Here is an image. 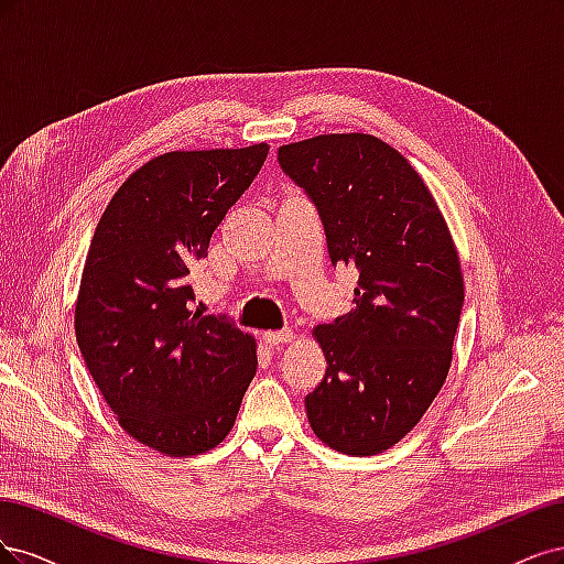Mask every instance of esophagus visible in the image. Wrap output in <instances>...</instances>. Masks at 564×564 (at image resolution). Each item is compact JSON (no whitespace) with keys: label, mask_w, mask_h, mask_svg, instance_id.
Masks as SVG:
<instances>
[{"label":"esophagus","mask_w":564,"mask_h":564,"mask_svg":"<svg viewBox=\"0 0 564 564\" xmlns=\"http://www.w3.org/2000/svg\"><path fill=\"white\" fill-rule=\"evenodd\" d=\"M267 347H279V344H288L293 339V330H276V333H264L262 335Z\"/></svg>","instance_id":"obj_1"}]
</instances>
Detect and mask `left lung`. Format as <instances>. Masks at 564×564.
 Instances as JSON below:
<instances>
[{"label": "left lung", "mask_w": 564, "mask_h": 564, "mask_svg": "<svg viewBox=\"0 0 564 564\" xmlns=\"http://www.w3.org/2000/svg\"><path fill=\"white\" fill-rule=\"evenodd\" d=\"M312 198L333 264L358 269L354 308L314 328L325 377L304 398L318 438L351 457L395 445L438 395L464 306L457 248L408 159L368 133L279 150Z\"/></svg>", "instance_id": "1"}]
</instances>
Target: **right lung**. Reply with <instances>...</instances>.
Segmentation results:
<instances>
[{"mask_svg":"<svg viewBox=\"0 0 564 564\" xmlns=\"http://www.w3.org/2000/svg\"><path fill=\"white\" fill-rule=\"evenodd\" d=\"M267 154V142L161 154L117 189L90 239L82 356L121 429L169 457L220 445L258 370L256 339L194 312L187 276Z\"/></svg>","mask_w":564,"mask_h":564,"instance_id":"1","label":"right lung"}]
</instances>
